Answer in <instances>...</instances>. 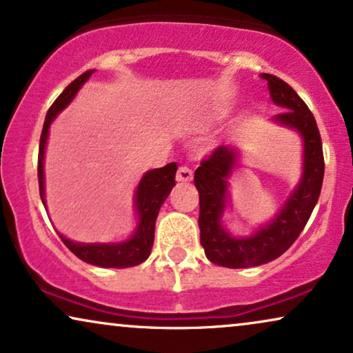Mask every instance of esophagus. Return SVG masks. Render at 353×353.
<instances>
[{"instance_id":"1","label":"esophagus","mask_w":353,"mask_h":353,"mask_svg":"<svg viewBox=\"0 0 353 353\" xmlns=\"http://www.w3.org/2000/svg\"><path fill=\"white\" fill-rule=\"evenodd\" d=\"M176 181L178 183H190L193 181V172L188 167H180L176 172Z\"/></svg>"}]
</instances>
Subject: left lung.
<instances>
[{
  "label": "left lung",
  "instance_id": "obj_1",
  "mask_svg": "<svg viewBox=\"0 0 353 353\" xmlns=\"http://www.w3.org/2000/svg\"><path fill=\"white\" fill-rule=\"evenodd\" d=\"M263 79L268 81L272 102L285 110L274 115L272 123L290 128L301 137L303 172L299 185L271 222L248 236H233L223 227L222 219L230 201V178L240 167L241 150L235 145H221L201 162L194 172L201 245L210 263L230 269L261 266L285 253L305 228L323 186V144L313 113L287 82L272 74H263Z\"/></svg>",
  "mask_w": 353,
  "mask_h": 353
}]
</instances>
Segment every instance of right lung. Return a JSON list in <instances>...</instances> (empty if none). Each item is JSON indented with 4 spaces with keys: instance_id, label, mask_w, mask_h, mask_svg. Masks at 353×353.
Returning <instances> with one entry per match:
<instances>
[{
    "instance_id": "add662e5",
    "label": "right lung",
    "mask_w": 353,
    "mask_h": 353,
    "mask_svg": "<svg viewBox=\"0 0 353 353\" xmlns=\"http://www.w3.org/2000/svg\"><path fill=\"white\" fill-rule=\"evenodd\" d=\"M95 70L85 71L77 79L71 82L70 85L59 94V97L54 100L52 107H50L47 117H45L42 136H40V148H39V188H40V198L47 209L45 203V170H43V160H45V148H47V139L50 126L54 121L59 113L65 110L68 105L72 102L79 89L85 84L87 79L92 76ZM178 165L175 162L168 163L162 168H154V170L145 172L141 178L139 185L134 191V209L137 216V225L130 238L117 243H79V241H72L70 238L58 232L59 238L63 240L71 253H74L77 258L84 261V263L94 264L99 268H132L137 264L144 263L149 258L150 250L154 245V230L155 221H157L159 210L165 199L170 194L172 188L175 186V173Z\"/></svg>"
}]
</instances>
